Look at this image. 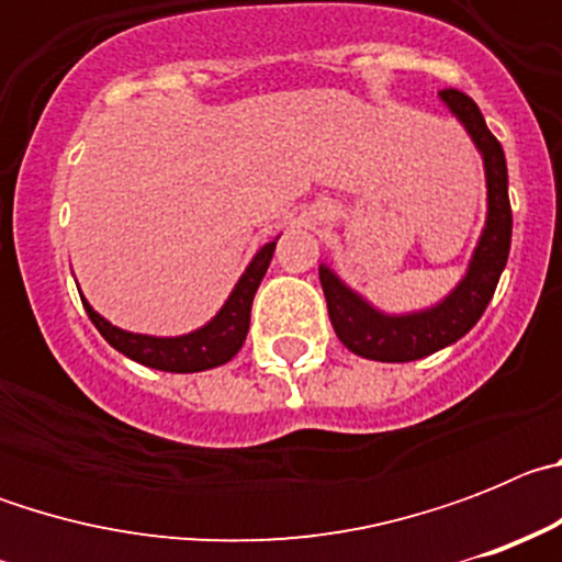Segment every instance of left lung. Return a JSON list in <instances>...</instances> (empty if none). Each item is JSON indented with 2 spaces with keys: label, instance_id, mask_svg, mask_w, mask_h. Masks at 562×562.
I'll list each match as a JSON object with an SVG mask.
<instances>
[{
  "label": "left lung",
  "instance_id": "obj_1",
  "mask_svg": "<svg viewBox=\"0 0 562 562\" xmlns=\"http://www.w3.org/2000/svg\"><path fill=\"white\" fill-rule=\"evenodd\" d=\"M441 101L464 123L473 143L484 157L486 171V227L473 252L470 270L461 284L450 292L434 310L414 312V315H385L366 304L357 292L342 284L340 278L321 267V286H324L326 306H329L331 326L349 351L380 362H408L445 349L479 324L486 304L493 301L498 278L506 267L509 241H513V207L506 191V160L504 148L495 134L486 128L484 114L475 101L459 89H441Z\"/></svg>",
  "mask_w": 562,
  "mask_h": 562
}]
</instances>
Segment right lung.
<instances>
[{"mask_svg":"<svg viewBox=\"0 0 562 562\" xmlns=\"http://www.w3.org/2000/svg\"><path fill=\"white\" fill-rule=\"evenodd\" d=\"M272 252H276V241H270V245H265L256 252V258L250 261L245 276L238 278L236 290L231 292V297H227L225 306L220 310V315L213 317L211 324L202 326V329L191 331V335H134V331H123L117 329V326L109 324L106 317H101L87 304V297H81L83 310H87L89 321H92L95 329L106 337V342L112 349L132 357V360L140 362V366L173 371V374H191V371L216 369V366L227 362L231 357H236V351L241 349V342H245L247 329H250L252 295H256L258 284H261L267 267H270Z\"/></svg>","mask_w":562,"mask_h":562,"instance_id":"right-lung-1","label":"right lung"}]
</instances>
